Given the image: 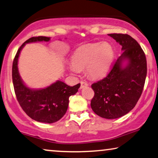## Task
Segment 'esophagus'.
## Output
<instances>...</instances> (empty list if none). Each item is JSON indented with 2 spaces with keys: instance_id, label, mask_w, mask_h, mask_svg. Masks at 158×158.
Here are the masks:
<instances>
[{
  "instance_id": "34e87169",
  "label": "esophagus",
  "mask_w": 158,
  "mask_h": 158,
  "mask_svg": "<svg viewBox=\"0 0 158 158\" xmlns=\"http://www.w3.org/2000/svg\"><path fill=\"white\" fill-rule=\"evenodd\" d=\"M80 84H81V86H80V89H83V88H84V87H86V86H89V84L85 81H81V82H80Z\"/></svg>"
}]
</instances>
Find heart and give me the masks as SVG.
Returning a JSON list of instances; mask_svg holds the SVG:
<instances>
[{
	"instance_id": "b5f03b06",
	"label": "heart",
	"mask_w": 158,
	"mask_h": 158,
	"mask_svg": "<svg viewBox=\"0 0 158 158\" xmlns=\"http://www.w3.org/2000/svg\"><path fill=\"white\" fill-rule=\"evenodd\" d=\"M114 58L113 48L107 42L84 45L74 52L69 69L74 74L86 68L89 76L98 78L106 74Z\"/></svg>"
}]
</instances>
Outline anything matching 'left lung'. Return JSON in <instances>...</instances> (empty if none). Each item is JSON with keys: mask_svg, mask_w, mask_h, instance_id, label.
Segmentation results:
<instances>
[{"mask_svg": "<svg viewBox=\"0 0 158 158\" xmlns=\"http://www.w3.org/2000/svg\"><path fill=\"white\" fill-rule=\"evenodd\" d=\"M122 46L120 56L107 76L94 83L91 107L106 119H116L131 110L141 97L147 74L146 57L139 43L126 34H108ZM124 60L128 62L122 67Z\"/></svg>", "mask_w": 158, "mask_h": 158, "instance_id": "1", "label": "left lung"}]
</instances>
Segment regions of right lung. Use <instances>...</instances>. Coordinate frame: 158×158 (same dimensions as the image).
I'll return each instance as SVG.
<instances>
[{
  "label": "right lung",
  "instance_id": "1",
  "mask_svg": "<svg viewBox=\"0 0 158 158\" xmlns=\"http://www.w3.org/2000/svg\"><path fill=\"white\" fill-rule=\"evenodd\" d=\"M49 40V37L46 36H34L27 40L19 47L15 57L12 77L17 100L25 113L35 121L51 124L58 121L66 113L69 96L78 91L81 84L69 86L64 82L57 81L47 88L31 89L24 84L17 68L19 53L25 44Z\"/></svg>",
  "mask_w": 158,
  "mask_h": 158
}]
</instances>
